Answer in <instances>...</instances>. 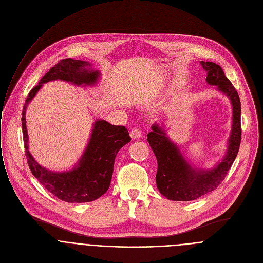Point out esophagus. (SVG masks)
Listing matches in <instances>:
<instances>
[{
  "label": "esophagus",
  "mask_w": 263,
  "mask_h": 263,
  "mask_svg": "<svg viewBox=\"0 0 263 263\" xmlns=\"http://www.w3.org/2000/svg\"><path fill=\"white\" fill-rule=\"evenodd\" d=\"M130 136L133 138V139H136V138H139L141 137V132L138 128H135L133 129L131 132H130Z\"/></svg>",
  "instance_id": "esophagus-1"
}]
</instances>
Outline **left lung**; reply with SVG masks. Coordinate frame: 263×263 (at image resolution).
<instances>
[{
	"label": "left lung",
	"mask_w": 263,
	"mask_h": 263,
	"mask_svg": "<svg viewBox=\"0 0 263 263\" xmlns=\"http://www.w3.org/2000/svg\"><path fill=\"white\" fill-rule=\"evenodd\" d=\"M201 64L207 71V83L216 85L217 89L231 101L233 108L232 129L228 139L227 152L222 160L211 170H198L186 161L178 145L167 137L161 126L157 124L152 126V132L147 133L146 140L152 147L158 163L157 189L161 195L172 201H194L216 190L231 168L240 145L241 108L239 96L219 65L209 61H201Z\"/></svg>",
	"instance_id": "obj_1"
}]
</instances>
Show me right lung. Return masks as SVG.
<instances>
[{"instance_id":"obj_1","label":"right lung","mask_w":263,"mask_h":263,"mask_svg":"<svg viewBox=\"0 0 263 263\" xmlns=\"http://www.w3.org/2000/svg\"><path fill=\"white\" fill-rule=\"evenodd\" d=\"M100 71L92 70L90 63L66 58L55 64L29 92L22 112V128L26 158L33 176L58 199L68 203L91 202L103 196L109 189L115 160L120 149L130 142L128 130L124 126H114L104 120H98L79 162L70 171L52 172L33 158L29 152L26 110L43 84L62 80L77 86L95 85Z\"/></svg>"}]
</instances>
